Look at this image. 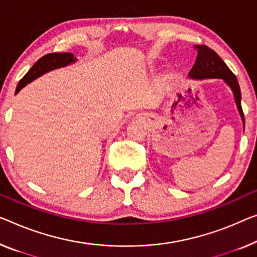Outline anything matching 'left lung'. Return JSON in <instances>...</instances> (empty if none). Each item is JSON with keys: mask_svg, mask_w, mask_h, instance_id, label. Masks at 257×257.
I'll return each mask as SVG.
<instances>
[{"mask_svg": "<svg viewBox=\"0 0 257 257\" xmlns=\"http://www.w3.org/2000/svg\"><path fill=\"white\" fill-rule=\"evenodd\" d=\"M197 49V57L194 67L189 71V77L193 79L204 78H221L231 87L234 94L235 104L242 118L244 127V116L241 107V91L235 75L229 70L226 63L220 59L216 52L205 45H198L195 47Z\"/></svg>", "mask_w": 257, "mask_h": 257, "instance_id": "8db88e82", "label": "left lung"}]
</instances>
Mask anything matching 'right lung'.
<instances>
[{"mask_svg":"<svg viewBox=\"0 0 257 257\" xmlns=\"http://www.w3.org/2000/svg\"><path fill=\"white\" fill-rule=\"evenodd\" d=\"M75 61L76 57H74L72 53H51V54H46L45 56L40 57L28 71V74L19 80L16 93H18L22 87H24L26 84L32 82L33 79L40 77L41 75L51 70H54L56 68L66 67L68 64L74 63Z\"/></svg>","mask_w":257,"mask_h":257,"instance_id":"add662e5","label":"right lung"}]
</instances>
